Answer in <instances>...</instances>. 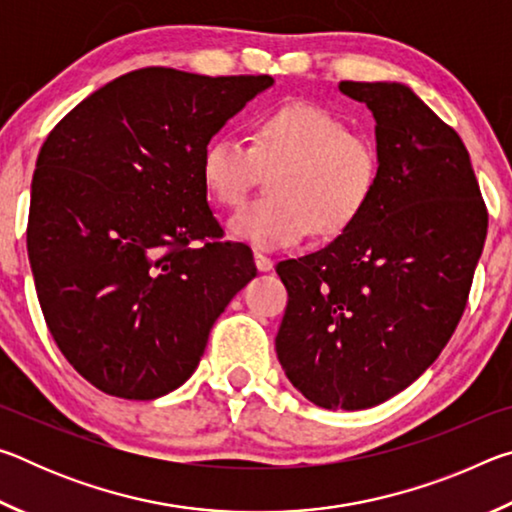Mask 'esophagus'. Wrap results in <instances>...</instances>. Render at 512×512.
I'll list each match as a JSON object with an SVG mask.
<instances>
[{"instance_id":"1","label":"esophagus","mask_w":512,"mask_h":512,"mask_svg":"<svg viewBox=\"0 0 512 512\" xmlns=\"http://www.w3.org/2000/svg\"><path fill=\"white\" fill-rule=\"evenodd\" d=\"M255 266L259 268V271H271L273 268V259L268 257V255H264V253H255Z\"/></svg>"}]
</instances>
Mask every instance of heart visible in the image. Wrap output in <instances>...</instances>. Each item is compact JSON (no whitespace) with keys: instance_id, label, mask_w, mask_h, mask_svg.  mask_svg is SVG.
<instances>
[{"instance_id":"heart-1","label":"heart","mask_w":512,"mask_h":512,"mask_svg":"<svg viewBox=\"0 0 512 512\" xmlns=\"http://www.w3.org/2000/svg\"><path fill=\"white\" fill-rule=\"evenodd\" d=\"M262 171L271 196L230 219V232L264 250L289 248L311 230L334 237L366 210L379 180V151L348 121L305 101L284 103L253 119L248 146L212 137L201 153L203 185L216 203L239 207Z\"/></svg>"}]
</instances>
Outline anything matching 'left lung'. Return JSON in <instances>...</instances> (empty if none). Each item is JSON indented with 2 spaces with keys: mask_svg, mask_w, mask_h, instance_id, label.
Returning <instances> with one entry per match:
<instances>
[{
  "mask_svg": "<svg viewBox=\"0 0 512 512\" xmlns=\"http://www.w3.org/2000/svg\"><path fill=\"white\" fill-rule=\"evenodd\" d=\"M339 90L375 117L377 189L332 244L277 264L289 302L275 350L309 402L359 411L404 391L452 339L488 210L463 140L415 92Z\"/></svg>",
  "mask_w": 512,
  "mask_h": 512,
  "instance_id": "1",
  "label": "left lung"
}]
</instances>
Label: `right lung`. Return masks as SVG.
<instances>
[{"label": "right lung", "mask_w": 512, "mask_h": 512, "mask_svg": "<svg viewBox=\"0 0 512 512\" xmlns=\"http://www.w3.org/2000/svg\"><path fill=\"white\" fill-rule=\"evenodd\" d=\"M271 85L266 74L135 69L47 135L31 183L29 262L51 336L99 391H176L214 320L257 275L250 248L223 239L201 153Z\"/></svg>", "instance_id": "obj_1"}]
</instances>
